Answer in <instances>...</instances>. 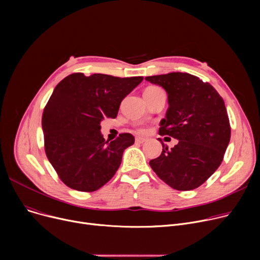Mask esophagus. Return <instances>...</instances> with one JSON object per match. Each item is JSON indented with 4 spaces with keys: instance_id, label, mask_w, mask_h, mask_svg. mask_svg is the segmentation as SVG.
Instances as JSON below:
<instances>
[{
    "instance_id": "1",
    "label": "esophagus",
    "mask_w": 260,
    "mask_h": 260,
    "mask_svg": "<svg viewBox=\"0 0 260 260\" xmlns=\"http://www.w3.org/2000/svg\"><path fill=\"white\" fill-rule=\"evenodd\" d=\"M145 141H146V139H145V138H142V137H137V138H136V142L139 143V144L144 143Z\"/></svg>"
}]
</instances>
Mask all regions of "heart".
<instances>
[{
    "label": "heart",
    "instance_id": "1",
    "mask_svg": "<svg viewBox=\"0 0 260 260\" xmlns=\"http://www.w3.org/2000/svg\"><path fill=\"white\" fill-rule=\"evenodd\" d=\"M158 89H160V88H158V87H154V86H152V87H148L146 90H158ZM139 132L140 133H144V129H139Z\"/></svg>",
    "mask_w": 260,
    "mask_h": 260
}]
</instances>
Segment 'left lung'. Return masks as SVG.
Returning a JSON list of instances; mask_svg holds the SVG:
<instances>
[{
	"label": "left lung",
	"instance_id": "1",
	"mask_svg": "<svg viewBox=\"0 0 260 260\" xmlns=\"http://www.w3.org/2000/svg\"><path fill=\"white\" fill-rule=\"evenodd\" d=\"M168 93L169 108L160 121L159 135L178 143L149 166L161 180L178 190H190L206 182L219 168L231 138L223 99L210 84L187 73L146 77Z\"/></svg>",
	"mask_w": 260,
	"mask_h": 260
}]
</instances>
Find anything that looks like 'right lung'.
I'll return each instance as SVG.
<instances>
[{"label":"right lung","mask_w":260,"mask_h":260,"mask_svg":"<svg viewBox=\"0 0 260 260\" xmlns=\"http://www.w3.org/2000/svg\"><path fill=\"white\" fill-rule=\"evenodd\" d=\"M143 77L118 78L103 74H72L53 89L42 116L45 152L60 179L80 192H93L113 178L131 134L109 141L101 121L116 118L121 101Z\"/></svg>","instance_id":"1"}]
</instances>
